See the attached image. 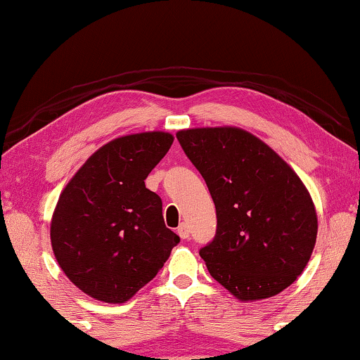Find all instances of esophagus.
Masks as SVG:
<instances>
[{"instance_id":"esophagus-1","label":"esophagus","mask_w":360,"mask_h":360,"mask_svg":"<svg viewBox=\"0 0 360 360\" xmlns=\"http://www.w3.org/2000/svg\"><path fill=\"white\" fill-rule=\"evenodd\" d=\"M177 235H179L183 240H188L189 238V226L186 223H181L179 226H177Z\"/></svg>"}]
</instances>
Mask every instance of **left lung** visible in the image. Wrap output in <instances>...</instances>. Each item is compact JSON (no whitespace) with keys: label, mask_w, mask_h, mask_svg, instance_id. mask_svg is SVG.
Wrapping results in <instances>:
<instances>
[{"label":"left lung","mask_w":360,"mask_h":360,"mask_svg":"<svg viewBox=\"0 0 360 360\" xmlns=\"http://www.w3.org/2000/svg\"><path fill=\"white\" fill-rule=\"evenodd\" d=\"M176 137L216 206V235L199 250L210 275L241 302L283 292L317 240V213L300 177L243 129H186Z\"/></svg>","instance_id":"8db88e82"}]
</instances>
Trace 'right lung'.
<instances>
[{
	"instance_id": "obj_1",
	"label": "right lung",
	"mask_w": 360,
	"mask_h": 360,
	"mask_svg": "<svg viewBox=\"0 0 360 360\" xmlns=\"http://www.w3.org/2000/svg\"><path fill=\"white\" fill-rule=\"evenodd\" d=\"M169 132L117 137L86 159L60 194L50 226L55 258L95 300L124 304L158 275L179 243L146 177L167 154Z\"/></svg>"
}]
</instances>
